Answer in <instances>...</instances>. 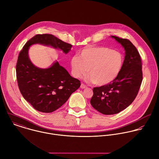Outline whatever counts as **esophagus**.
Listing matches in <instances>:
<instances>
[{
	"mask_svg": "<svg viewBox=\"0 0 159 159\" xmlns=\"http://www.w3.org/2000/svg\"><path fill=\"white\" fill-rule=\"evenodd\" d=\"M86 87H87V86H86L85 84H81V85H80V88H81V89H85Z\"/></svg>",
	"mask_w": 159,
	"mask_h": 159,
	"instance_id": "1",
	"label": "esophagus"
}]
</instances>
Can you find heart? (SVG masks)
<instances>
[{
  "instance_id": "1",
  "label": "heart",
  "mask_w": 159,
  "mask_h": 159,
  "mask_svg": "<svg viewBox=\"0 0 159 159\" xmlns=\"http://www.w3.org/2000/svg\"><path fill=\"white\" fill-rule=\"evenodd\" d=\"M121 54L105 47H89L82 50L79 56L70 59L73 75L80 78L88 72V80L103 86L115 80L123 66Z\"/></svg>"
}]
</instances>
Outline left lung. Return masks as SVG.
I'll return each instance as SVG.
<instances>
[{
  "label": "left lung",
  "mask_w": 159,
  "mask_h": 159,
  "mask_svg": "<svg viewBox=\"0 0 159 159\" xmlns=\"http://www.w3.org/2000/svg\"><path fill=\"white\" fill-rule=\"evenodd\" d=\"M125 50L123 64L116 78L110 84L94 87L92 106L100 113L114 115L129 107L136 98L143 80L142 62L136 48L127 39L111 36Z\"/></svg>",
  "instance_id": "1"
}]
</instances>
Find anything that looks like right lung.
<instances>
[{
    "label": "right lung",
    "instance_id": "right-lung-1",
    "mask_svg": "<svg viewBox=\"0 0 159 159\" xmlns=\"http://www.w3.org/2000/svg\"><path fill=\"white\" fill-rule=\"evenodd\" d=\"M35 44L51 46L67 54L72 45L50 34H36L20 51L16 66V79L23 98L37 111L51 113L59 108L80 86V82L55 61L48 68L35 66L28 56L30 47Z\"/></svg>",
    "mask_w": 159,
    "mask_h": 159
}]
</instances>
